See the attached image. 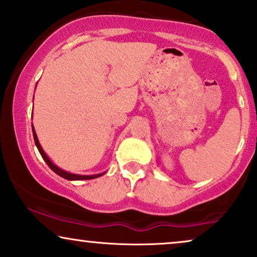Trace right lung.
I'll return each mask as SVG.
<instances>
[{
    "instance_id": "add662e5",
    "label": "right lung",
    "mask_w": 257,
    "mask_h": 257,
    "mask_svg": "<svg viewBox=\"0 0 257 257\" xmlns=\"http://www.w3.org/2000/svg\"><path fill=\"white\" fill-rule=\"evenodd\" d=\"M32 128H33V136H34L35 145H36V148H38V150H39L40 155L42 156L43 161L47 163V165L49 166V168H51L53 171L56 173V175H59L60 177H62V178H65V179H68V181H86V179L98 178V177H100V176H102L105 173V172H102V173H98V175H75V173L67 172V171H65V170L60 169L59 166H56L54 163H53L51 159L48 158V156L46 155L45 151H43V149L41 148V145H40V143H39V139H38V136H36L34 126H32Z\"/></svg>"
}]
</instances>
